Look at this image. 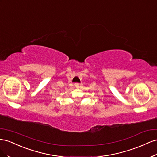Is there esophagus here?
Wrapping results in <instances>:
<instances>
[{
    "mask_svg": "<svg viewBox=\"0 0 157 157\" xmlns=\"http://www.w3.org/2000/svg\"><path fill=\"white\" fill-rule=\"evenodd\" d=\"M74 86H75L76 88H78V87H79V84L78 83H75Z\"/></svg>",
    "mask_w": 157,
    "mask_h": 157,
    "instance_id": "obj_1",
    "label": "esophagus"
}]
</instances>
